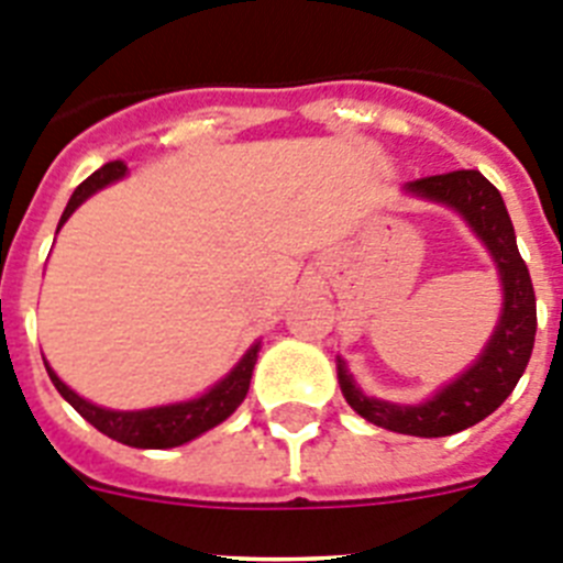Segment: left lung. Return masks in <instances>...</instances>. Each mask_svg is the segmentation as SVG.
Masks as SVG:
<instances>
[{
	"label": "left lung",
	"instance_id": "8db88e82",
	"mask_svg": "<svg viewBox=\"0 0 563 563\" xmlns=\"http://www.w3.org/2000/svg\"><path fill=\"white\" fill-rule=\"evenodd\" d=\"M406 191L454 208L485 242L499 267L501 290H505L499 324L471 369L462 372L449 386H442L431 400L417 406H397V402L366 397L355 386L341 357H338V383L352 409L380 429L411 437H449L494 415L525 375L536 341V292L530 271L516 245L510 213L494 183L485 180L474 168H462V172L406 183Z\"/></svg>",
	"mask_w": 563,
	"mask_h": 563
}]
</instances>
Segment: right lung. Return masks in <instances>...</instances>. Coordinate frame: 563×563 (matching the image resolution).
<instances>
[{
  "mask_svg": "<svg viewBox=\"0 0 563 563\" xmlns=\"http://www.w3.org/2000/svg\"><path fill=\"white\" fill-rule=\"evenodd\" d=\"M126 174V163L112 161L107 166H101L98 172H92L81 186L73 191L67 208L62 213V222L69 220V213L76 211L89 194H96L98 188L109 186V183L121 180ZM258 357V343H253L251 350L242 355V361L222 377L213 389H208L202 397H194L186 402H172V406H157V409H143V411H112L101 409L96 402L84 400L76 391L69 389L67 383L58 380V375L47 366V375L53 380V386L58 389V395L78 411L87 422H92L101 434L112 437V440L123 442V445H132V449H174V445H183V442H191L194 437L206 434L208 429L220 426L222 420L233 415L239 409V402L245 400L247 389H251V375L253 366H256Z\"/></svg>",
  "mask_w": 563,
  "mask_h": 563,
  "instance_id": "1",
  "label": "right lung"
}]
</instances>
